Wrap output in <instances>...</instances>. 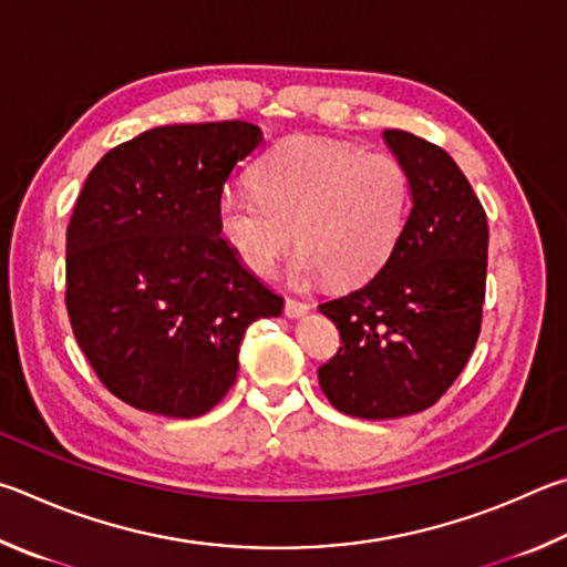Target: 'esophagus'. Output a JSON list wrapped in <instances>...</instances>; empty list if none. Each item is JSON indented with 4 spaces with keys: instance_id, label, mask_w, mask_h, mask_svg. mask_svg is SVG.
<instances>
[{
    "instance_id": "1",
    "label": "esophagus",
    "mask_w": 567,
    "mask_h": 567,
    "mask_svg": "<svg viewBox=\"0 0 567 567\" xmlns=\"http://www.w3.org/2000/svg\"><path fill=\"white\" fill-rule=\"evenodd\" d=\"M309 309H311V303L309 301H299V299H286V303H284V313L289 316V319H296V316H303Z\"/></svg>"
}]
</instances>
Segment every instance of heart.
Wrapping results in <instances>:
<instances>
[{"label":"heart","instance_id":"obj_1","mask_svg":"<svg viewBox=\"0 0 567 567\" xmlns=\"http://www.w3.org/2000/svg\"><path fill=\"white\" fill-rule=\"evenodd\" d=\"M409 202V172L393 154L291 136L256 166L254 194H221L218 231L256 276L276 271L296 234L303 271L353 286L389 261Z\"/></svg>","mask_w":567,"mask_h":567}]
</instances>
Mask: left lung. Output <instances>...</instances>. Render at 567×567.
<instances>
[{
    "label": "left lung",
    "instance_id": "left-lung-1",
    "mask_svg": "<svg viewBox=\"0 0 567 567\" xmlns=\"http://www.w3.org/2000/svg\"><path fill=\"white\" fill-rule=\"evenodd\" d=\"M383 136L411 182L401 238L369 284L319 306L341 336L321 391L369 421L425 411L451 389L481 336L488 268V218L451 154L401 128Z\"/></svg>",
    "mask_w": 567,
    "mask_h": 567
}]
</instances>
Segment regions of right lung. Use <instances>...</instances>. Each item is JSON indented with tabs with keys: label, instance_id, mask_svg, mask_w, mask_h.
<instances>
[{
	"label": "right lung",
	"instance_id": "1",
	"mask_svg": "<svg viewBox=\"0 0 567 567\" xmlns=\"http://www.w3.org/2000/svg\"><path fill=\"white\" fill-rule=\"evenodd\" d=\"M264 142L248 122L156 126L99 158L66 226V313L96 379L138 411L196 419L236 381L248 326L284 299L218 231V198Z\"/></svg>",
	"mask_w": 567,
	"mask_h": 567
}]
</instances>
